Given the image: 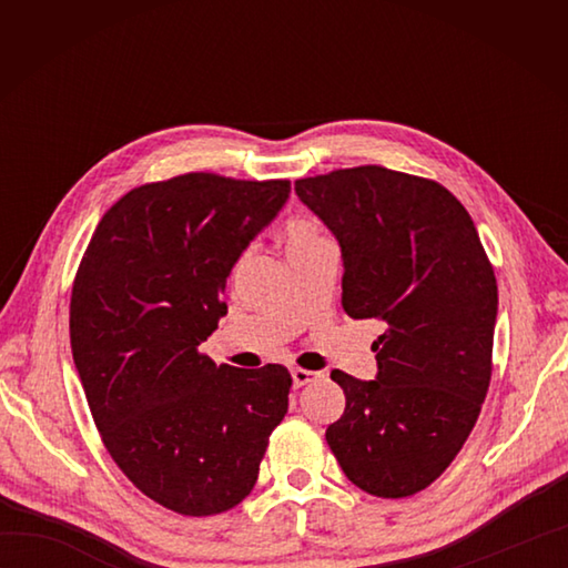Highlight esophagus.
<instances>
[{
  "instance_id": "obj_1",
  "label": "esophagus",
  "mask_w": 568,
  "mask_h": 568,
  "mask_svg": "<svg viewBox=\"0 0 568 568\" xmlns=\"http://www.w3.org/2000/svg\"><path fill=\"white\" fill-rule=\"evenodd\" d=\"M320 373L315 371H307V368H293V385L295 388H303V385L317 381Z\"/></svg>"
}]
</instances>
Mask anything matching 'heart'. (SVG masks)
<instances>
[{
  "instance_id": "obj_1",
  "label": "heart",
  "mask_w": 568,
  "mask_h": 568,
  "mask_svg": "<svg viewBox=\"0 0 568 568\" xmlns=\"http://www.w3.org/2000/svg\"><path fill=\"white\" fill-rule=\"evenodd\" d=\"M327 239V234H324V229L315 222V220H293L287 222L285 226V251L287 256L295 251H303L307 246H315L320 244V241Z\"/></svg>"
}]
</instances>
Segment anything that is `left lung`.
Wrapping results in <instances>:
<instances>
[{
	"label": "left lung",
	"mask_w": 568,
	"mask_h": 568,
	"mask_svg": "<svg viewBox=\"0 0 568 568\" xmlns=\"http://www.w3.org/2000/svg\"><path fill=\"white\" fill-rule=\"evenodd\" d=\"M342 246V305L381 320L376 381L332 371L344 415L327 444L378 498L437 480L474 429L493 371L496 273L464 204L427 178L358 165L295 180Z\"/></svg>",
	"instance_id": "obj_1"
}]
</instances>
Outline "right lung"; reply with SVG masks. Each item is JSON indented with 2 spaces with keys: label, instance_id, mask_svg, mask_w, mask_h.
<instances>
[{
  "label": "right lung",
  "instance_id": "add662e5",
  "mask_svg": "<svg viewBox=\"0 0 568 568\" xmlns=\"http://www.w3.org/2000/svg\"><path fill=\"white\" fill-rule=\"evenodd\" d=\"M291 180L185 173L134 187L94 229L72 283L70 346L106 452L143 496L207 517L256 486L287 413L285 366H216L200 344L226 315L234 263Z\"/></svg>",
  "mask_w": 568,
  "mask_h": 568
}]
</instances>
